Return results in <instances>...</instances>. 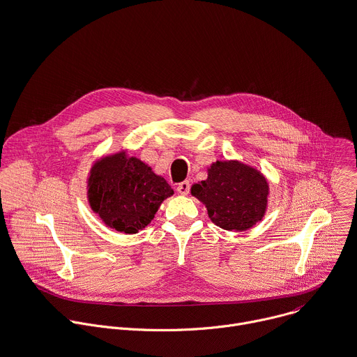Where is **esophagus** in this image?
Instances as JSON below:
<instances>
[{
    "mask_svg": "<svg viewBox=\"0 0 357 357\" xmlns=\"http://www.w3.org/2000/svg\"><path fill=\"white\" fill-rule=\"evenodd\" d=\"M176 190H178V193H179V195H183V196L189 195V192H190V183H189V181H183V182H181V183L178 185Z\"/></svg>",
    "mask_w": 357,
    "mask_h": 357,
    "instance_id": "esophagus-1",
    "label": "esophagus"
}]
</instances>
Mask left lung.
<instances>
[{"instance_id": "8db88e82", "label": "left lung", "mask_w": 357, "mask_h": 357, "mask_svg": "<svg viewBox=\"0 0 357 357\" xmlns=\"http://www.w3.org/2000/svg\"><path fill=\"white\" fill-rule=\"evenodd\" d=\"M192 195L206 204L217 227L246 231L266 213L268 183L252 167L238 161H217L208 168V178L192 186Z\"/></svg>"}]
</instances>
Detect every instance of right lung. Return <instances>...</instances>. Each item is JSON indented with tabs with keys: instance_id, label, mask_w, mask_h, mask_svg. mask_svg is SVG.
I'll list each match as a JSON object with an SVG mask.
<instances>
[{
	"instance_id": "obj_1",
	"label": "right lung",
	"mask_w": 357,
	"mask_h": 357,
	"mask_svg": "<svg viewBox=\"0 0 357 357\" xmlns=\"http://www.w3.org/2000/svg\"><path fill=\"white\" fill-rule=\"evenodd\" d=\"M174 190L162 176L135 157L118 153L97 161L89 176V203L104 224L136 234L147 227Z\"/></svg>"
}]
</instances>
